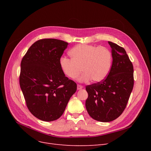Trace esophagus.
I'll list each match as a JSON object with an SVG mask.
<instances>
[{
    "label": "esophagus",
    "instance_id": "esophagus-1",
    "mask_svg": "<svg viewBox=\"0 0 151 151\" xmlns=\"http://www.w3.org/2000/svg\"><path fill=\"white\" fill-rule=\"evenodd\" d=\"M77 89H81L83 88V86H81V85H79V84H77Z\"/></svg>",
    "mask_w": 151,
    "mask_h": 151
}]
</instances>
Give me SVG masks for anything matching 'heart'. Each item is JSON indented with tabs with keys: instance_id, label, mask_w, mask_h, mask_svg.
<instances>
[{
	"instance_id": "obj_1",
	"label": "heart",
	"mask_w": 151,
	"mask_h": 151,
	"mask_svg": "<svg viewBox=\"0 0 151 151\" xmlns=\"http://www.w3.org/2000/svg\"><path fill=\"white\" fill-rule=\"evenodd\" d=\"M71 58L61 57L59 65L65 76L75 79L81 72L84 73L78 79L86 82L90 79L98 83L108 75L111 64V53L104 47H96L88 44H79L70 50Z\"/></svg>"
}]
</instances>
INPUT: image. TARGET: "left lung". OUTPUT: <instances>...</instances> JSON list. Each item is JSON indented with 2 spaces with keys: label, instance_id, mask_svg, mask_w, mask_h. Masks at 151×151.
<instances>
[{
  "label": "left lung",
  "instance_id": "obj_1",
  "mask_svg": "<svg viewBox=\"0 0 151 151\" xmlns=\"http://www.w3.org/2000/svg\"><path fill=\"white\" fill-rule=\"evenodd\" d=\"M112 65L106 79L86 87L88 113L94 120L109 122L126 108L134 87V67L125 50L111 42Z\"/></svg>",
  "mask_w": 151,
  "mask_h": 151
}]
</instances>
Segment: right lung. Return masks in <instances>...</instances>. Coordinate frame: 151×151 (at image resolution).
<instances>
[{
  "label": "right lung",
  "instance_id": "right-lung-1",
  "mask_svg": "<svg viewBox=\"0 0 151 151\" xmlns=\"http://www.w3.org/2000/svg\"><path fill=\"white\" fill-rule=\"evenodd\" d=\"M67 45L60 40H40L21 60V89L29 111L41 120L60 118L77 90L76 83L65 77L59 65Z\"/></svg>",
  "mask_w": 151,
  "mask_h": 151
}]
</instances>
